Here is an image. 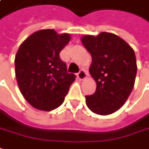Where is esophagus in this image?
Wrapping results in <instances>:
<instances>
[{"label": "esophagus", "mask_w": 149, "mask_h": 149, "mask_svg": "<svg viewBox=\"0 0 149 149\" xmlns=\"http://www.w3.org/2000/svg\"><path fill=\"white\" fill-rule=\"evenodd\" d=\"M77 77H78L80 80H84V79H86L87 77V73H86V72L85 70H81L78 73H77Z\"/></svg>", "instance_id": "esophagus-1"}]
</instances>
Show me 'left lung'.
<instances>
[{
  "instance_id": "left-lung-1",
  "label": "left lung",
  "mask_w": 149,
  "mask_h": 149,
  "mask_svg": "<svg viewBox=\"0 0 149 149\" xmlns=\"http://www.w3.org/2000/svg\"><path fill=\"white\" fill-rule=\"evenodd\" d=\"M81 42L91 54L89 71L97 85L95 92L86 96V105L96 114H112L124 105L134 88L137 72L134 49L109 32L84 36Z\"/></svg>"
}]
</instances>
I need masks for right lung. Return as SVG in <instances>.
<instances>
[{"label":"right lung","instance_id":"1","mask_svg":"<svg viewBox=\"0 0 149 149\" xmlns=\"http://www.w3.org/2000/svg\"><path fill=\"white\" fill-rule=\"evenodd\" d=\"M70 35L53 29L32 33L19 46L15 59V76L20 92L33 108L51 111L61 105L75 81L68 73L59 53Z\"/></svg>","mask_w":149,"mask_h":149}]
</instances>
